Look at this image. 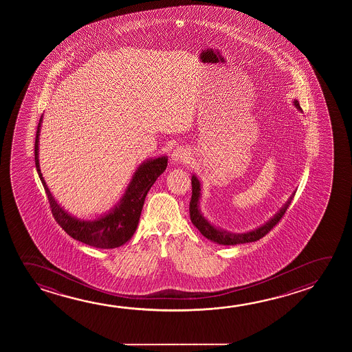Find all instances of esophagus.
<instances>
[{
    "label": "esophagus",
    "instance_id": "1",
    "mask_svg": "<svg viewBox=\"0 0 352 352\" xmlns=\"http://www.w3.org/2000/svg\"><path fill=\"white\" fill-rule=\"evenodd\" d=\"M172 160L178 163L188 162L190 160V153L184 147H177V148H174L173 153H172Z\"/></svg>",
    "mask_w": 352,
    "mask_h": 352
}]
</instances>
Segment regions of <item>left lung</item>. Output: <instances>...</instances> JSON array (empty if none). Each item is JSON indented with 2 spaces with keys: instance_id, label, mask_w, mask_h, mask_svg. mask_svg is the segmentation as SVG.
<instances>
[{
  "instance_id": "left-lung-1",
  "label": "left lung",
  "mask_w": 352,
  "mask_h": 352,
  "mask_svg": "<svg viewBox=\"0 0 352 352\" xmlns=\"http://www.w3.org/2000/svg\"><path fill=\"white\" fill-rule=\"evenodd\" d=\"M294 105L297 107V109L302 110L300 109V103L297 100H294ZM191 190H192V192H191L189 212H190V219L192 225L195 226L202 236H206L208 239L212 241V242L222 244V245H236V244L259 241L260 238L266 236L280 222V219H283V214L287 211L288 206H289L291 200H292V197H289L287 204L280 210V212H277V214H275L265 225L261 226L259 228H256V230L252 232L233 234V233L217 230L200 213L199 200H200V190L201 189H200V182H199V179L196 178L195 175H192V178H191Z\"/></svg>"
}]
</instances>
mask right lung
<instances>
[{
  "label": "right lung",
  "mask_w": 352,
  "mask_h": 352,
  "mask_svg": "<svg viewBox=\"0 0 352 352\" xmlns=\"http://www.w3.org/2000/svg\"><path fill=\"white\" fill-rule=\"evenodd\" d=\"M41 122V119L38 124V130L35 136V167L47 192V200L50 204L52 216L55 221L69 236L91 247L111 249L118 248L122 244H125L133 236V233L138 228L144 197L157 178L167 168V157H158L141 164L139 169L133 174L131 183L127 186L120 204H118V206H116L111 212L94 221H81L72 217L71 214L60 208V205L52 197V192L47 189V183L43 178V174L39 168V160H38Z\"/></svg>",
  "instance_id": "right-lung-1"
}]
</instances>
